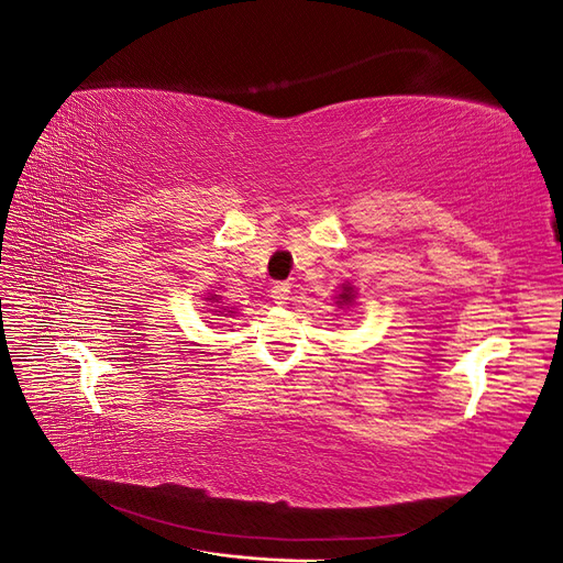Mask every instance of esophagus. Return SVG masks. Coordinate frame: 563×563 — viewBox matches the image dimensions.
<instances>
[{
	"instance_id": "34e87169",
	"label": "esophagus",
	"mask_w": 563,
	"mask_h": 563,
	"mask_svg": "<svg viewBox=\"0 0 563 563\" xmlns=\"http://www.w3.org/2000/svg\"><path fill=\"white\" fill-rule=\"evenodd\" d=\"M272 298H275V302L277 305H284L286 300H288V294H291V286H288V284H284V282H279V284H275V286H272Z\"/></svg>"
}]
</instances>
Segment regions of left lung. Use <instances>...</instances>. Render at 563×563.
Returning a JSON list of instances; mask_svg holds the SVG:
<instances>
[{"label": "left lung", "instance_id": "obj_1", "mask_svg": "<svg viewBox=\"0 0 563 563\" xmlns=\"http://www.w3.org/2000/svg\"><path fill=\"white\" fill-rule=\"evenodd\" d=\"M352 300V288L350 286H343V294H340V305H343V302H350Z\"/></svg>", "mask_w": 563, "mask_h": 563}]
</instances>
